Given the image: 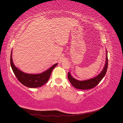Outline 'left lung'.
Here are the masks:
<instances>
[{
    "label": "left lung",
    "mask_w": 123,
    "mask_h": 123,
    "mask_svg": "<svg viewBox=\"0 0 123 123\" xmlns=\"http://www.w3.org/2000/svg\"><path fill=\"white\" fill-rule=\"evenodd\" d=\"M107 55H106V63L105 65V67L102 70V71L97 76L94 77V79H90L86 80L84 81H80L78 80L75 79L71 75L70 72L68 73V78L70 82L72 85L74 87H75L76 89H81V90H87V89H90L93 88L96 86H97L102 80L103 79V77L106 75L107 72V70L108 68V55H107Z\"/></svg>",
    "instance_id": "left-lung-1"
}]
</instances>
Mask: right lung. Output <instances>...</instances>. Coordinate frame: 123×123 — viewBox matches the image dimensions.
Masks as SVG:
<instances>
[{"label":"right lung","instance_id":"right-lung-1","mask_svg":"<svg viewBox=\"0 0 123 123\" xmlns=\"http://www.w3.org/2000/svg\"><path fill=\"white\" fill-rule=\"evenodd\" d=\"M10 62L13 71L18 80L25 86L32 88H38L45 84L49 80L53 69L57 65V64H55L45 72L40 74H30L25 73L18 69L14 65L12 58V52Z\"/></svg>","mask_w":123,"mask_h":123}]
</instances>
